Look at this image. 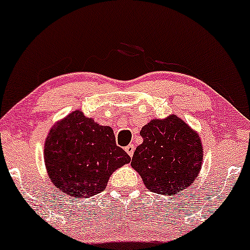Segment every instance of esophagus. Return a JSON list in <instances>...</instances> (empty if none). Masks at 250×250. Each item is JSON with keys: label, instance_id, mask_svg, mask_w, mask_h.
Returning <instances> with one entry per match:
<instances>
[{"label": "esophagus", "instance_id": "1", "mask_svg": "<svg viewBox=\"0 0 250 250\" xmlns=\"http://www.w3.org/2000/svg\"><path fill=\"white\" fill-rule=\"evenodd\" d=\"M125 152H127V154H128L129 156H130V157H133V155H134V150H135L134 144H129V146H125Z\"/></svg>", "mask_w": 250, "mask_h": 250}]
</instances>
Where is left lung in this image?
I'll return each mask as SVG.
<instances>
[{
	"instance_id": "obj_1",
	"label": "left lung",
	"mask_w": 250,
	"mask_h": 250,
	"mask_svg": "<svg viewBox=\"0 0 250 250\" xmlns=\"http://www.w3.org/2000/svg\"><path fill=\"white\" fill-rule=\"evenodd\" d=\"M143 143L135 150L131 167L150 192L174 195L190 188L203 164L199 134L180 117L154 119L140 131Z\"/></svg>"
}]
</instances>
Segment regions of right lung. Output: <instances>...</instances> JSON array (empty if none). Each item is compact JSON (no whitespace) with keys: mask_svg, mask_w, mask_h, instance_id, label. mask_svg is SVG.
I'll list each match as a JSON object with an SVG mask.
<instances>
[{"mask_svg":"<svg viewBox=\"0 0 250 250\" xmlns=\"http://www.w3.org/2000/svg\"><path fill=\"white\" fill-rule=\"evenodd\" d=\"M130 157L116 146L113 129L100 125L81 110L56 122L44 143V162L57 190L83 199L106 188L114 171Z\"/></svg>","mask_w":250,"mask_h":250,"instance_id":"right-lung-1","label":"right lung"}]
</instances>
